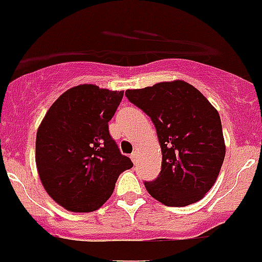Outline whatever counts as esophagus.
<instances>
[{
    "label": "esophagus",
    "mask_w": 262,
    "mask_h": 262,
    "mask_svg": "<svg viewBox=\"0 0 262 262\" xmlns=\"http://www.w3.org/2000/svg\"><path fill=\"white\" fill-rule=\"evenodd\" d=\"M129 158H131V159H133V162H134V163H138V153H136V151H135V153H133V154H131V156H129Z\"/></svg>",
    "instance_id": "obj_1"
}]
</instances>
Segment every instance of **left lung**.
<instances>
[{
	"label": "left lung",
	"instance_id": "obj_1",
	"mask_svg": "<svg viewBox=\"0 0 262 262\" xmlns=\"http://www.w3.org/2000/svg\"><path fill=\"white\" fill-rule=\"evenodd\" d=\"M133 104L150 117L162 150V170L145 184L148 193L170 207L201 201L216 183L225 141L219 112L185 81L159 82L127 90Z\"/></svg>",
	"mask_w": 262,
	"mask_h": 262
}]
</instances>
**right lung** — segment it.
I'll list each match as a JSON object with an SVG mask.
<instances>
[{"label": "right lung", "instance_id": "right-lung-1", "mask_svg": "<svg viewBox=\"0 0 262 262\" xmlns=\"http://www.w3.org/2000/svg\"><path fill=\"white\" fill-rule=\"evenodd\" d=\"M123 91L95 84L67 90L50 106L36 138V164L45 190L71 212H92L134 166L109 134Z\"/></svg>", "mask_w": 262, "mask_h": 262}]
</instances>
